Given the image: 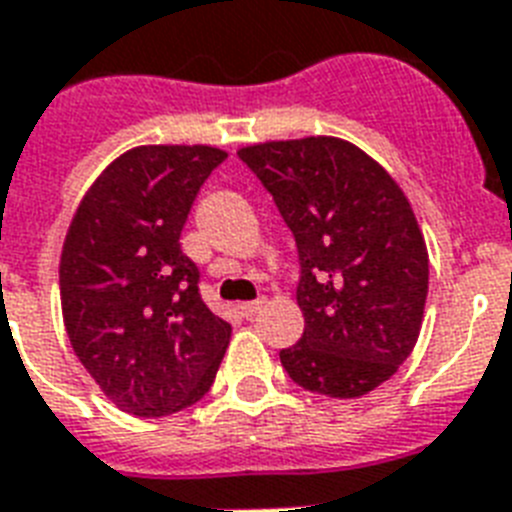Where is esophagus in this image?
Wrapping results in <instances>:
<instances>
[{
	"mask_svg": "<svg viewBox=\"0 0 512 512\" xmlns=\"http://www.w3.org/2000/svg\"><path fill=\"white\" fill-rule=\"evenodd\" d=\"M263 305H265V299H252V302H242V305H239V313H242L244 318H252V315H257L260 310H263Z\"/></svg>",
	"mask_w": 512,
	"mask_h": 512,
	"instance_id": "34e87169",
	"label": "esophagus"
}]
</instances>
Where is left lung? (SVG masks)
<instances>
[{
	"label": "left lung",
	"instance_id": "8db88e82",
	"mask_svg": "<svg viewBox=\"0 0 512 512\" xmlns=\"http://www.w3.org/2000/svg\"><path fill=\"white\" fill-rule=\"evenodd\" d=\"M239 157L297 242L305 334L281 365L307 392H373L413 352L429 294V252L405 191L336 136L249 144Z\"/></svg>",
	"mask_w": 512,
	"mask_h": 512
}]
</instances>
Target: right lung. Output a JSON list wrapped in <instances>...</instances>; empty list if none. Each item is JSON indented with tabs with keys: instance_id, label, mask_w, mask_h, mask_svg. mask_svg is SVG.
Wrapping results in <instances>:
<instances>
[{
	"instance_id": "add662e5",
	"label": "right lung",
	"mask_w": 512,
	"mask_h": 512,
	"mask_svg": "<svg viewBox=\"0 0 512 512\" xmlns=\"http://www.w3.org/2000/svg\"><path fill=\"white\" fill-rule=\"evenodd\" d=\"M207 144H147L83 194L60 255L65 331L123 413L160 418L213 386L231 326L199 297L181 231L199 186L226 160Z\"/></svg>"
}]
</instances>
